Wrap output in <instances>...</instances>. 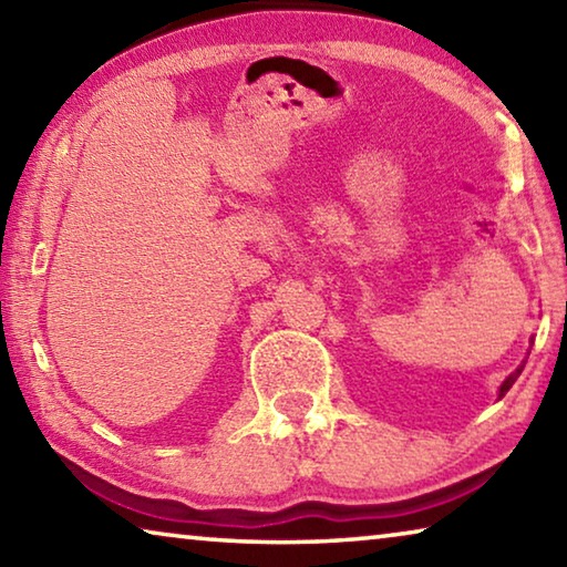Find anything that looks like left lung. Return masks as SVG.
Wrapping results in <instances>:
<instances>
[{
    "label": "left lung",
    "mask_w": 567,
    "mask_h": 567,
    "mask_svg": "<svg viewBox=\"0 0 567 567\" xmlns=\"http://www.w3.org/2000/svg\"><path fill=\"white\" fill-rule=\"evenodd\" d=\"M523 368H525V364H520V368H517V370L513 372V375H507V378H505V382H503V385H501V392H497V398H503V395H505V392L513 388V382H515L517 378H520V372H523Z\"/></svg>",
    "instance_id": "8db88e82"
}]
</instances>
